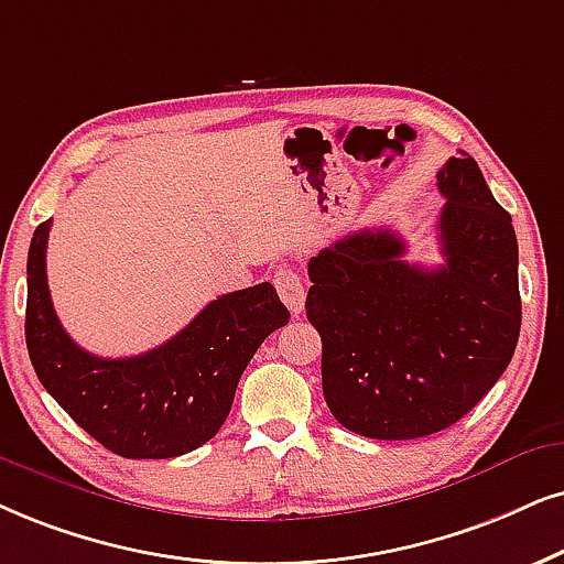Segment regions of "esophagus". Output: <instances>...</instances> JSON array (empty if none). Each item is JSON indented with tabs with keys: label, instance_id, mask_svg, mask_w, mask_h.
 Wrapping results in <instances>:
<instances>
[{
	"label": "esophagus",
	"instance_id": "obj_1",
	"mask_svg": "<svg viewBox=\"0 0 564 564\" xmlns=\"http://www.w3.org/2000/svg\"><path fill=\"white\" fill-rule=\"evenodd\" d=\"M273 283H275L278 296H281L283 304L289 306L291 315H299V312L304 310L306 291H304V283H302V278H299L296 270L289 268V265L278 268L275 275H273Z\"/></svg>",
	"mask_w": 564,
	"mask_h": 564
}]
</instances>
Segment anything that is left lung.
Here are the masks:
<instances>
[{
  "label": "left lung",
  "instance_id": "obj_1",
  "mask_svg": "<svg viewBox=\"0 0 564 564\" xmlns=\"http://www.w3.org/2000/svg\"><path fill=\"white\" fill-rule=\"evenodd\" d=\"M445 265L403 260L365 229L310 260L306 319L323 338V393L346 430L413 440L466 416L508 369L520 335L518 239L471 155L437 171Z\"/></svg>",
  "mask_w": 564,
  "mask_h": 564
}]
</instances>
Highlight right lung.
Segmentation results:
<instances>
[{"label": "right lung", "mask_w": 564, "mask_h": 564, "mask_svg": "<svg viewBox=\"0 0 564 564\" xmlns=\"http://www.w3.org/2000/svg\"><path fill=\"white\" fill-rule=\"evenodd\" d=\"M44 220L28 249L25 344L33 369L77 426L122 458H174L216 437L239 377L289 310L270 283L234 291L148 354L101 359L75 344L46 283Z\"/></svg>", "instance_id": "1"}]
</instances>
